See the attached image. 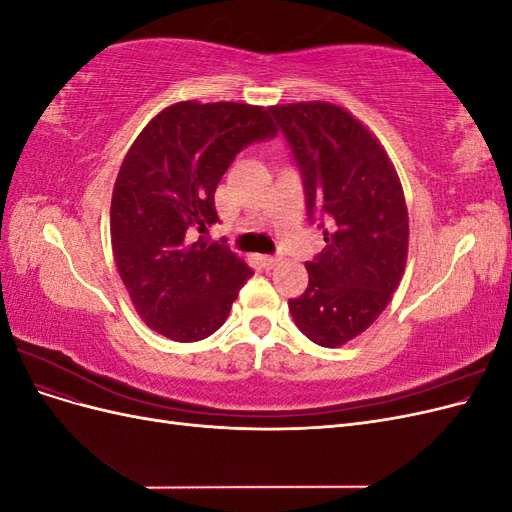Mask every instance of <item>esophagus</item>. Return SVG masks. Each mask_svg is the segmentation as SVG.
<instances>
[{"instance_id": "34e87169", "label": "esophagus", "mask_w": 512, "mask_h": 512, "mask_svg": "<svg viewBox=\"0 0 512 512\" xmlns=\"http://www.w3.org/2000/svg\"><path fill=\"white\" fill-rule=\"evenodd\" d=\"M260 262H262V265H265L267 269H273V267L277 265V262H280V258H277V256H260Z\"/></svg>"}]
</instances>
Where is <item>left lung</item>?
<instances>
[{"mask_svg": "<svg viewBox=\"0 0 512 512\" xmlns=\"http://www.w3.org/2000/svg\"><path fill=\"white\" fill-rule=\"evenodd\" d=\"M297 164L309 224L327 247L307 260L309 284L290 299L301 333L337 348L374 322L404 275L408 209L399 177L359 119L329 102L269 108Z\"/></svg>", "mask_w": 512, "mask_h": 512, "instance_id": "1", "label": "left lung"}]
</instances>
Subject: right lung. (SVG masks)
Wrapping results in <instances>:
<instances>
[{
    "instance_id": "1",
    "label": "right lung",
    "mask_w": 512,
    "mask_h": 512,
    "mask_svg": "<svg viewBox=\"0 0 512 512\" xmlns=\"http://www.w3.org/2000/svg\"><path fill=\"white\" fill-rule=\"evenodd\" d=\"M277 134L269 111L239 102H177L126 153L113 188L111 241L123 286L153 331L198 342L218 331L252 269L222 243L215 188L237 153Z\"/></svg>"
}]
</instances>
